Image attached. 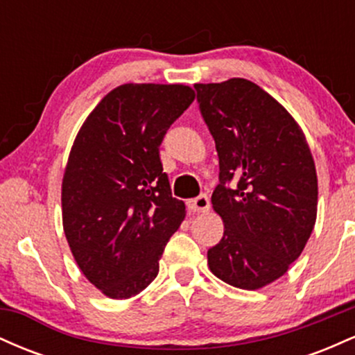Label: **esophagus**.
<instances>
[{
  "label": "esophagus",
  "instance_id": "esophagus-1",
  "mask_svg": "<svg viewBox=\"0 0 355 355\" xmlns=\"http://www.w3.org/2000/svg\"><path fill=\"white\" fill-rule=\"evenodd\" d=\"M189 209L195 214H205V211L210 210V200L207 195H200V197L193 198V200L189 202Z\"/></svg>",
  "mask_w": 355,
  "mask_h": 355
}]
</instances>
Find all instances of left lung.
<instances>
[{
    "instance_id": "8db88e82",
    "label": "left lung",
    "mask_w": 355,
    "mask_h": 355,
    "mask_svg": "<svg viewBox=\"0 0 355 355\" xmlns=\"http://www.w3.org/2000/svg\"><path fill=\"white\" fill-rule=\"evenodd\" d=\"M200 112L215 140L220 185L211 207L223 237L207 252L225 284L257 291L288 270L317 218V172L294 116L245 78L197 83ZM238 180L236 190L225 183Z\"/></svg>"
}]
</instances>
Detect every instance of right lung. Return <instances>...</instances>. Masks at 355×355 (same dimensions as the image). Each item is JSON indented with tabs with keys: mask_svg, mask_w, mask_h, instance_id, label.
I'll return each mask as SVG.
<instances>
[{
	"mask_svg": "<svg viewBox=\"0 0 355 355\" xmlns=\"http://www.w3.org/2000/svg\"><path fill=\"white\" fill-rule=\"evenodd\" d=\"M193 100L180 83L120 85L73 141L61 182L63 230L81 274L110 299H128L153 282L185 218L158 146Z\"/></svg>",
	"mask_w": 355,
	"mask_h": 355,
	"instance_id": "add662e5",
	"label": "right lung"
}]
</instances>
